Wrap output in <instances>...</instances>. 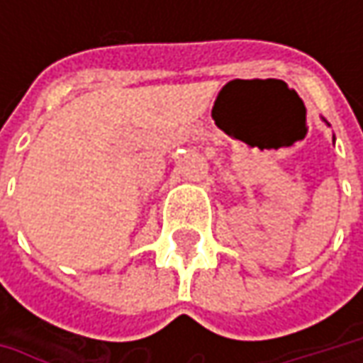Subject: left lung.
Listing matches in <instances>:
<instances>
[{
    "label": "left lung",
    "instance_id": "left-lung-1",
    "mask_svg": "<svg viewBox=\"0 0 363 363\" xmlns=\"http://www.w3.org/2000/svg\"><path fill=\"white\" fill-rule=\"evenodd\" d=\"M323 121H325V119H323ZM325 125H329V123H328V121H325ZM333 141H335V135H333Z\"/></svg>",
    "mask_w": 363,
    "mask_h": 363
}]
</instances>
